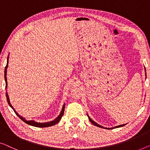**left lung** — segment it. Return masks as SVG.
Here are the masks:
<instances>
[{
    "label": "left lung",
    "instance_id": "obj_1",
    "mask_svg": "<svg viewBox=\"0 0 150 150\" xmlns=\"http://www.w3.org/2000/svg\"><path fill=\"white\" fill-rule=\"evenodd\" d=\"M88 118H89V121H90L91 123H92L93 125H95V126H96V127H100V128H104V127H102V126H101V125H98V123H96V122H94L93 121V120H92V119H91V118L89 117V116L88 115ZM126 125V124H124V125H118V126H117V127H113V128H118V127H123V126H125V125ZM107 129V128H106ZM111 129V128H110Z\"/></svg>",
    "mask_w": 150,
    "mask_h": 150
}]
</instances>
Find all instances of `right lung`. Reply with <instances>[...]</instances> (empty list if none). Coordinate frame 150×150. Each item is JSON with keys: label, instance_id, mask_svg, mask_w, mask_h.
<instances>
[{"label": "right lung", "instance_id": "obj_1", "mask_svg": "<svg viewBox=\"0 0 150 150\" xmlns=\"http://www.w3.org/2000/svg\"><path fill=\"white\" fill-rule=\"evenodd\" d=\"M8 59H7V63H6V65L5 67V69H4V80H5V83H6V86L5 88H6V87H7V80H6V69H7V67H8ZM6 99H7V102H8V104H9V106L11 107V108H13V110H14V112H15V114L18 116V117H19V118H21V119L23 120V122H25V123L30 125H32V126L33 127H50V126H52V125H54L58 122H59V120L61 119V118L62 116H63V114H64V106L65 105H63V106H62V110L61 112V113H60V115L58 116V117L57 118H55L54 120H52V121H50V122H35L34 120H27L25 119V118H23L21 116L18 115V113L15 110V109L13 108V107L11 106V104H10V101H9V98H8V93L6 92Z\"/></svg>", "mask_w": 150, "mask_h": 150}]
</instances>
